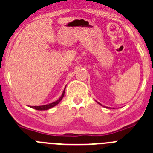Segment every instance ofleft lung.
Wrapping results in <instances>:
<instances>
[{
    "label": "left lung",
    "instance_id": "left-lung-1",
    "mask_svg": "<svg viewBox=\"0 0 153 153\" xmlns=\"http://www.w3.org/2000/svg\"><path fill=\"white\" fill-rule=\"evenodd\" d=\"M99 104H100V103H99Z\"/></svg>",
    "mask_w": 153,
    "mask_h": 153
}]
</instances>
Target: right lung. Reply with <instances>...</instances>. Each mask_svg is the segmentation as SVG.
<instances>
[{
	"mask_svg": "<svg viewBox=\"0 0 153 153\" xmlns=\"http://www.w3.org/2000/svg\"><path fill=\"white\" fill-rule=\"evenodd\" d=\"M64 93H65V90H63V93H62L61 97H60V98L58 99L57 100L55 101V102H51V103L50 104H47V105H44V106H31V108H33V109H37V110H47V109H51V108L53 107V106H55L56 105H57L59 102L61 101V100L63 99V96H64Z\"/></svg>",
	"mask_w": 153,
	"mask_h": 153,
	"instance_id": "1",
	"label": "right lung"
}]
</instances>
